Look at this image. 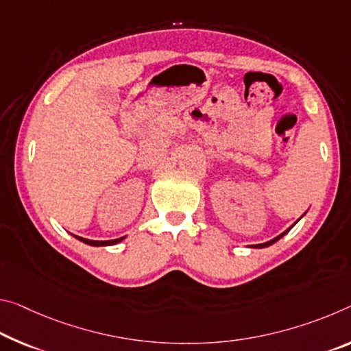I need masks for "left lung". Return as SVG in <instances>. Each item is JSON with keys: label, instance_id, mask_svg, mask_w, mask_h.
Instances as JSON below:
<instances>
[{"label": "left lung", "instance_id": "1", "mask_svg": "<svg viewBox=\"0 0 351 351\" xmlns=\"http://www.w3.org/2000/svg\"><path fill=\"white\" fill-rule=\"evenodd\" d=\"M295 223H297V221H295ZM295 223H293V225H295ZM293 225H292V226H293ZM292 226H291V228H287V230H286L285 232H281V234H280V236H276L275 239H271V241H269V242H264V243H259V245H253V247H254V248H265V247H270V245H271V243H275L276 241H280V239H281L282 236H285V234H287V232L292 230Z\"/></svg>", "mask_w": 351, "mask_h": 351}]
</instances>
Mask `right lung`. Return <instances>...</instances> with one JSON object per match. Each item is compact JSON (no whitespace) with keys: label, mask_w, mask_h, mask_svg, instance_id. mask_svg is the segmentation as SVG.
Returning <instances> with one entry per match:
<instances>
[{"label":"right lung","mask_w":351,"mask_h":351,"mask_svg":"<svg viewBox=\"0 0 351 351\" xmlns=\"http://www.w3.org/2000/svg\"><path fill=\"white\" fill-rule=\"evenodd\" d=\"M77 241L87 243V245H92V247H106V245H115V243H119L123 241L125 237H120V239H114V241H90V239H84V237H80V236H75Z\"/></svg>","instance_id":"obj_1"}]
</instances>
